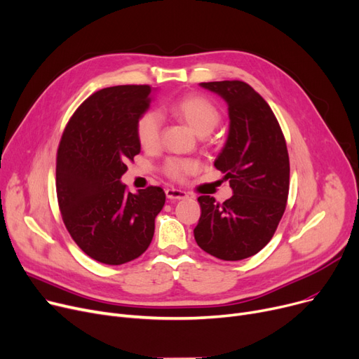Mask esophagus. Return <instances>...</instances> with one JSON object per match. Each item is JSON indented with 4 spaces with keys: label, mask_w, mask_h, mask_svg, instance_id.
I'll use <instances>...</instances> for the list:
<instances>
[{
    "label": "esophagus",
    "mask_w": 359,
    "mask_h": 359,
    "mask_svg": "<svg viewBox=\"0 0 359 359\" xmlns=\"http://www.w3.org/2000/svg\"><path fill=\"white\" fill-rule=\"evenodd\" d=\"M165 194L168 200H184L188 197L185 191H181V189H175V188H168Z\"/></svg>",
    "instance_id": "1"
}]
</instances>
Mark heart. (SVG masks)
<instances>
[{"label": "heart", "mask_w": 359, "mask_h": 359, "mask_svg": "<svg viewBox=\"0 0 359 359\" xmlns=\"http://www.w3.org/2000/svg\"><path fill=\"white\" fill-rule=\"evenodd\" d=\"M171 111L184 120L197 135H208L220 121V111L216 104L204 95L188 94L171 104ZM162 120L156 111H146L136 124V136L144 151H155L161 143ZM197 163L189 159L172 158L163 166L168 178L182 181L189 174L196 172Z\"/></svg>", "instance_id": "obj_1"}]
</instances>
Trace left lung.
<instances>
[{"instance_id":"obj_1","label":"left lung","mask_w":359,"mask_h":359,"mask_svg":"<svg viewBox=\"0 0 359 359\" xmlns=\"http://www.w3.org/2000/svg\"><path fill=\"white\" fill-rule=\"evenodd\" d=\"M229 110V135L215 166L233 196L216 203L198 197L197 245L223 261L249 258L271 241L285 212L290 161L284 135L268 102L243 81L201 82Z\"/></svg>"}]
</instances>
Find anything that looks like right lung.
Segmentation results:
<instances>
[{
    "mask_svg": "<svg viewBox=\"0 0 359 359\" xmlns=\"http://www.w3.org/2000/svg\"><path fill=\"white\" fill-rule=\"evenodd\" d=\"M149 86H117L83 101L63 130L56 158V194L71 238L107 265L139 258L151 245L165 204L161 187L136 194L120 181L140 152L136 124L152 101Z\"/></svg>",
    "mask_w": 359,
    "mask_h": 359,
    "instance_id": "add662e5",
    "label": "right lung"
}]
</instances>
